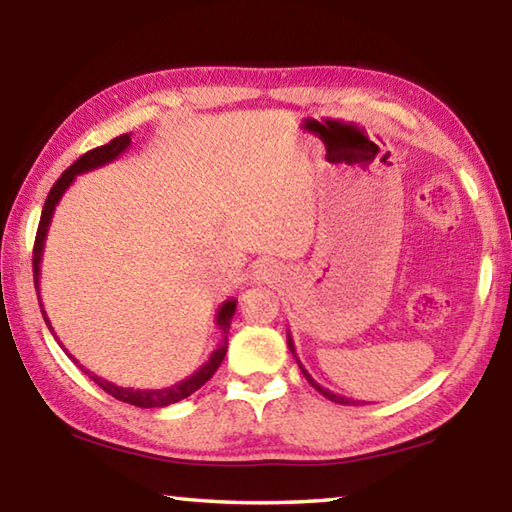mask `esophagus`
Segmentation results:
<instances>
[{"instance_id":"obj_1","label":"esophagus","mask_w":512,"mask_h":512,"mask_svg":"<svg viewBox=\"0 0 512 512\" xmlns=\"http://www.w3.org/2000/svg\"><path fill=\"white\" fill-rule=\"evenodd\" d=\"M282 277L280 266L273 262H264L255 268V280L259 282H277Z\"/></svg>"}]
</instances>
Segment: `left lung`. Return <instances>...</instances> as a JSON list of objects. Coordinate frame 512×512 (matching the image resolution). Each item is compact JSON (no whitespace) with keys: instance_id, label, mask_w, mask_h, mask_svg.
I'll return each mask as SVG.
<instances>
[{"instance_id":"8db88e82","label":"left lung","mask_w":512,"mask_h":512,"mask_svg":"<svg viewBox=\"0 0 512 512\" xmlns=\"http://www.w3.org/2000/svg\"><path fill=\"white\" fill-rule=\"evenodd\" d=\"M287 343H289V350L293 352V357H296V361H298V366H300V370H302V375H305V377H307V381H309V384H311V386H314L318 393H323V395L327 397V400H332V402H336V404H354V400H350V397H343V395H336V393H332V391H327V388H323V386H320V384H318V381H316L314 377H311V375H309V372L305 370V366H302V363H300V359H298V354H296V345H293V339H291V334H289V332H287Z\"/></svg>"}]
</instances>
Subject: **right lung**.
Wrapping results in <instances>:
<instances>
[{
    "label": "right lung",
    "instance_id": "right-lung-1",
    "mask_svg": "<svg viewBox=\"0 0 512 512\" xmlns=\"http://www.w3.org/2000/svg\"><path fill=\"white\" fill-rule=\"evenodd\" d=\"M128 146H131V135H128V133L115 137V140H110L108 144L97 146V149H92V151H88L85 155H81V158L76 160L72 167L65 169L63 176L56 180L54 187H51V192H49L47 201H45V207H42L36 244H33V282H36V291L38 293H40V259H42V250H45V239H47V232H49L51 216H54V210H56L58 201H60V198H63V194L67 192V187L74 183V178L79 176V173L99 169V167H103V164L117 160L119 155L128 149ZM235 309H237V300L235 298L225 300L223 305L219 307V311H216V327H219V332H221V343L216 345V350L212 352V357L207 359L203 366L194 372V375H189L187 379L178 381V384L167 386V388H155V391H140V388H124V386L112 384V381L101 379V377H97L90 370H83V372L94 381V384L101 386L103 391L115 397V400H119V402L140 406V409H162V406L176 404L180 400H185V397H189L192 393H196L198 388H201L205 381L214 375L216 368L221 366L225 352H228V332H230L232 316H235ZM40 311H42V318H45V323L49 327V332L56 336L54 327H51L49 318L45 314V309H42V302H40ZM67 357L72 359L74 363H79L69 352H67ZM79 368H83V366H79Z\"/></svg>",
    "mask_w": 512,
    "mask_h": 512
}]
</instances>
